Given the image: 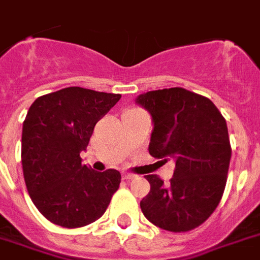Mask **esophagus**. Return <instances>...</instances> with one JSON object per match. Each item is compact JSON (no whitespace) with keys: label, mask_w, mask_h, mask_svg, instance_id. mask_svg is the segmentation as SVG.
Masks as SVG:
<instances>
[{"label":"esophagus","mask_w":260,"mask_h":260,"mask_svg":"<svg viewBox=\"0 0 260 260\" xmlns=\"http://www.w3.org/2000/svg\"><path fill=\"white\" fill-rule=\"evenodd\" d=\"M134 177H135V175L131 174V173H122V178H124V180H132Z\"/></svg>","instance_id":"esophagus-1"}]
</instances>
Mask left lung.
<instances>
[{
  "label": "left lung",
  "instance_id": "1",
  "mask_svg": "<svg viewBox=\"0 0 260 260\" xmlns=\"http://www.w3.org/2000/svg\"><path fill=\"white\" fill-rule=\"evenodd\" d=\"M136 103L153 118L149 153L175 161L169 185L158 175H146L150 192L141 201L142 212L166 231H191L223 196L231 158L227 122L207 97L182 87L147 91Z\"/></svg>",
  "mask_w": 260,
  "mask_h": 260
}]
</instances>
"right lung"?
<instances>
[{
	"label": "right lung",
	"mask_w": 260,
	"mask_h": 260,
	"mask_svg": "<svg viewBox=\"0 0 260 260\" xmlns=\"http://www.w3.org/2000/svg\"><path fill=\"white\" fill-rule=\"evenodd\" d=\"M121 94L78 86L37 97L22 129V169L35 206L51 223L78 229L96 221L119 188L117 170L82 164L97 121Z\"/></svg>",
	"instance_id": "add662e5"
}]
</instances>
